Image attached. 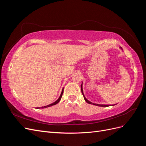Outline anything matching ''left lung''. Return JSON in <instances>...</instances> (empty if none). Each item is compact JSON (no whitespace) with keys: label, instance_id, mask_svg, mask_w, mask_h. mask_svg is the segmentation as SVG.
<instances>
[{"label":"left lung","instance_id":"8db88e82","mask_svg":"<svg viewBox=\"0 0 146 146\" xmlns=\"http://www.w3.org/2000/svg\"><path fill=\"white\" fill-rule=\"evenodd\" d=\"M121 49H122V47H121ZM81 91H82V94H83V98H84V99H85V100L86 102L87 103H88V104H92V105H96V106H99V107H109V106H111V105H103V104H94V103H92L91 102H90V101H89L87 99H86V98L85 97V96H84V94H83V88H82V85H81ZM113 105H113L112 106H113Z\"/></svg>","mask_w":146,"mask_h":146}]
</instances>
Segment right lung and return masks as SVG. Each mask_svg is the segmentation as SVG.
Instances as JSON below:
<instances>
[{
	"mask_svg": "<svg viewBox=\"0 0 146 146\" xmlns=\"http://www.w3.org/2000/svg\"><path fill=\"white\" fill-rule=\"evenodd\" d=\"M63 93V90H62V91H61V95L60 96V98L58 99H57L55 102H54V103H52V104L48 105H47V106H44V107H41V108H46L47 107H51V106H52V105H56V104H58L59 102L60 101L61 99V97H62ZM37 108H40V107H38Z\"/></svg>",
	"mask_w": 146,
	"mask_h": 146,
	"instance_id": "add662e5",
	"label": "right lung"
}]
</instances>
